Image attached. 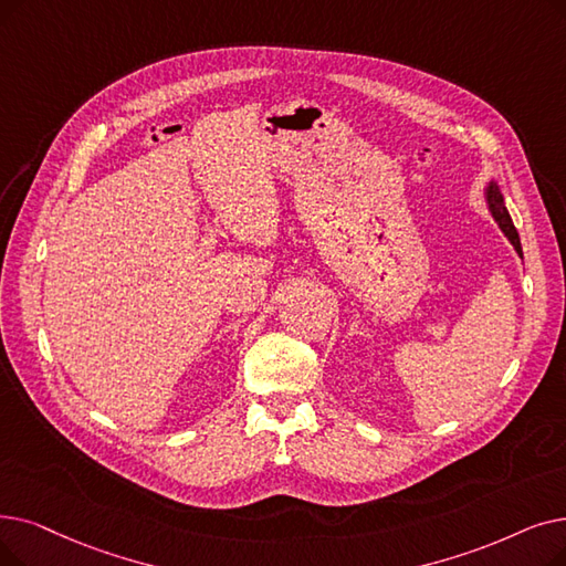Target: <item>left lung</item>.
Returning <instances> with one entry per match:
<instances>
[{"label": "left lung", "mask_w": 566, "mask_h": 566, "mask_svg": "<svg viewBox=\"0 0 566 566\" xmlns=\"http://www.w3.org/2000/svg\"><path fill=\"white\" fill-rule=\"evenodd\" d=\"M483 199H485V206H488V212L493 214V219L497 222V227L502 229V233L509 238V242L513 244V250L518 252V256H523V248H521V235L518 231H515L513 222H511V214L504 206V193L497 185V180H488L485 187H483Z\"/></svg>", "instance_id": "1"}]
</instances>
